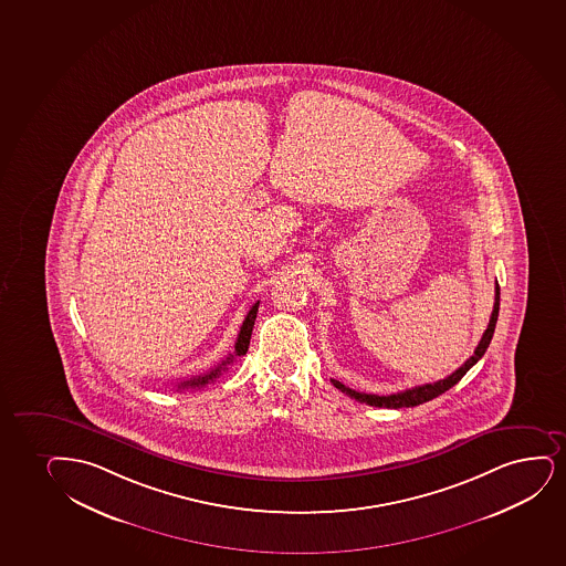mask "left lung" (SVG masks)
<instances>
[{"mask_svg": "<svg viewBox=\"0 0 566 566\" xmlns=\"http://www.w3.org/2000/svg\"><path fill=\"white\" fill-rule=\"evenodd\" d=\"M497 313H500V284L495 282V297H494V311L490 316L489 328L484 329L481 342L474 349V355L468 358L465 363L461 364L460 368L450 374V376L434 381V384L418 385L412 389H406V391L395 392V395H387V397H379V395H368V392H358L355 389H350L347 385H343L337 379H332L334 387H337L339 391L345 392L347 397L355 398L358 402L364 405L376 406V408H412V406L423 405L427 400H433L439 397L442 392H447L448 389H452L461 377L465 376L474 364L481 360L482 355L489 349L490 342H492V335H494L495 322H497Z\"/></svg>", "mask_w": 566, "mask_h": 566, "instance_id": "8db88e82", "label": "left lung"}]
</instances>
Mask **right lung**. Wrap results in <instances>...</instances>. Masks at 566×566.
<instances>
[{"label": "right lung", "instance_id": "add662e5", "mask_svg": "<svg viewBox=\"0 0 566 566\" xmlns=\"http://www.w3.org/2000/svg\"><path fill=\"white\" fill-rule=\"evenodd\" d=\"M259 301L255 305H252L250 308V313L245 314L244 322H242V328H240V334H238L237 345H234V355H229L224 358L223 363L219 364L217 368L208 371V374H203V376L190 377L187 381H181V384L177 385V389H195V387H203L206 384H210L213 381L216 377L221 376L224 370H227V366L234 360V356H242L248 353V347H250V339H252V329L253 324H255V316H258Z\"/></svg>", "mask_w": 566, "mask_h": 566}]
</instances>
